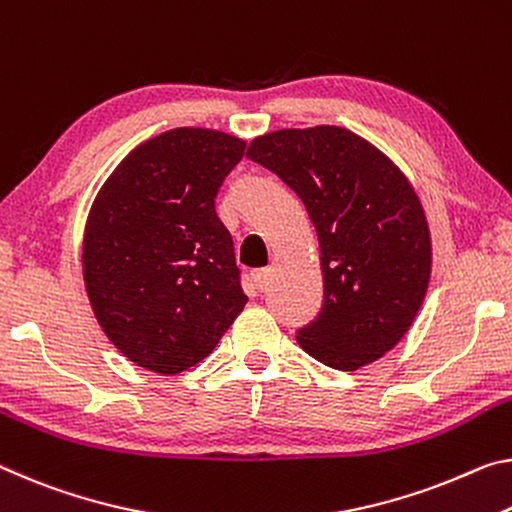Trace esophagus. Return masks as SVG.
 <instances>
[{"mask_svg": "<svg viewBox=\"0 0 512 512\" xmlns=\"http://www.w3.org/2000/svg\"><path fill=\"white\" fill-rule=\"evenodd\" d=\"M253 282L259 291H266L271 287V271L269 269H257L253 273Z\"/></svg>", "mask_w": 512, "mask_h": 512, "instance_id": "1", "label": "esophagus"}]
</instances>
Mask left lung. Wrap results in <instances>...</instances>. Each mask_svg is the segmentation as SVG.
<instances>
[{"instance_id":"8db88e82","label":"left lung","mask_w":512,"mask_h":512,"mask_svg":"<svg viewBox=\"0 0 512 512\" xmlns=\"http://www.w3.org/2000/svg\"><path fill=\"white\" fill-rule=\"evenodd\" d=\"M310 214L321 250L323 307L296 342L339 371L376 362L401 342L431 280V230L403 170L335 125L278 129L248 145Z\"/></svg>"}]
</instances>
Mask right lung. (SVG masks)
<instances>
[{
    "label": "right lung",
    "instance_id": "add662e5",
    "mask_svg": "<svg viewBox=\"0 0 512 512\" xmlns=\"http://www.w3.org/2000/svg\"><path fill=\"white\" fill-rule=\"evenodd\" d=\"M246 141L177 127L120 161L91 205L81 271L111 344L139 367L175 376L221 342L248 296L214 200Z\"/></svg>",
    "mask_w": 512,
    "mask_h": 512
}]
</instances>
